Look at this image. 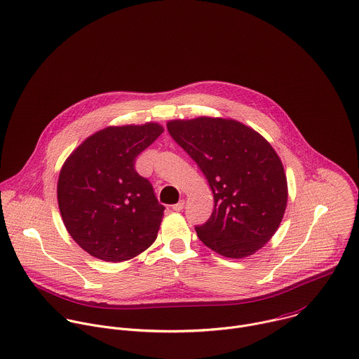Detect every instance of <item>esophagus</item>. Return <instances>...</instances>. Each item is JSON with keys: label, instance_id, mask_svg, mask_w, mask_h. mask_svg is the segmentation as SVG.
I'll use <instances>...</instances> for the list:
<instances>
[{"label": "esophagus", "instance_id": "1", "mask_svg": "<svg viewBox=\"0 0 359 359\" xmlns=\"http://www.w3.org/2000/svg\"><path fill=\"white\" fill-rule=\"evenodd\" d=\"M183 208H184V200H180L179 203H176V204L172 205V210H173V211H177V212L182 211Z\"/></svg>", "mask_w": 359, "mask_h": 359}]
</instances>
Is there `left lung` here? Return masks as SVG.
Returning <instances> with one entry per match:
<instances>
[{"label": "left lung", "mask_w": 359, "mask_h": 359, "mask_svg": "<svg viewBox=\"0 0 359 359\" xmlns=\"http://www.w3.org/2000/svg\"><path fill=\"white\" fill-rule=\"evenodd\" d=\"M168 131L204 173L212 194L200 241L229 259L260 250L277 232L288 201L283 162L270 142L233 118L170 120Z\"/></svg>", "instance_id": "1"}]
</instances>
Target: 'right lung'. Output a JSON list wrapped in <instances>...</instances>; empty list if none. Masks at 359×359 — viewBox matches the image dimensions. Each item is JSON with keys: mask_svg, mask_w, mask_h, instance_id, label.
Instances as JSON below:
<instances>
[{"mask_svg": "<svg viewBox=\"0 0 359 359\" xmlns=\"http://www.w3.org/2000/svg\"><path fill=\"white\" fill-rule=\"evenodd\" d=\"M162 133L158 123L110 126L88 137L64 162L58 208L71 238L90 256L120 263L155 242L165 207L134 163Z\"/></svg>", "mask_w": 359, "mask_h": 359, "instance_id": "obj_1", "label": "right lung"}]
</instances>
